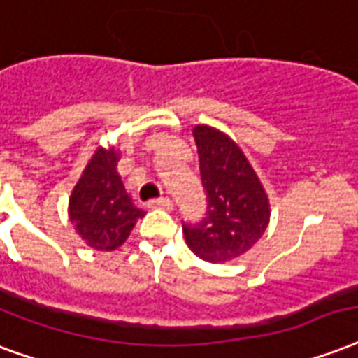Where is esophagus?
<instances>
[{
	"label": "esophagus",
	"instance_id": "obj_1",
	"mask_svg": "<svg viewBox=\"0 0 358 358\" xmlns=\"http://www.w3.org/2000/svg\"><path fill=\"white\" fill-rule=\"evenodd\" d=\"M150 208H163V210H173V201L169 197H159V199H152L148 203Z\"/></svg>",
	"mask_w": 358,
	"mask_h": 358
}]
</instances>
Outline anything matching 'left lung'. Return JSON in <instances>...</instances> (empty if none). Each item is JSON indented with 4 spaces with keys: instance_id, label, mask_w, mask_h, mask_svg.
Wrapping results in <instances>:
<instances>
[{
    "instance_id": "obj_1",
    "label": "left lung",
    "mask_w": 358,
    "mask_h": 358,
    "mask_svg": "<svg viewBox=\"0 0 358 358\" xmlns=\"http://www.w3.org/2000/svg\"><path fill=\"white\" fill-rule=\"evenodd\" d=\"M201 182L206 191V215L184 223L185 242L208 263H227L252 250L270 222L263 184L231 136L210 125H195Z\"/></svg>"
}]
</instances>
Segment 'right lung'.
Wrapping results in <instances>:
<instances>
[{
	"label": "right lung",
	"mask_w": 358,
	"mask_h": 358,
	"mask_svg": "<svg viewBox=\"0 0 358 358\" xmlns=\"http://www.w3.org/2000/svg\"><path fill=\"white\" fill-rule=\"evenodd\" d=\"M120 154L97 148L69 199V220L84 242L97 252L124 244L144 210L136 208L118 174Z\"/></svg>",
	"instance_id": "obj_1"
}]
</instances>
